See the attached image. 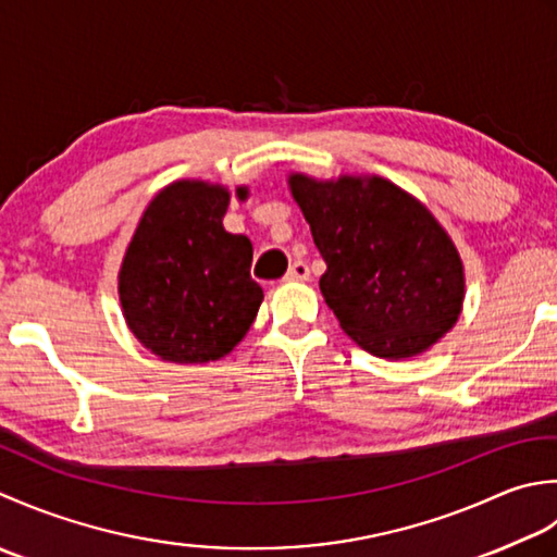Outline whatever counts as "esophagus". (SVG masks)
<instances>
[{
    "instance_id": "34e87169",
    "label": "esophagus",
    "mask_w": 557,
    "mask_h": 557,
    "mask_svg": "<svg viewBox=\"0 0 557 557\" xmlns=\"http://www.w3.org/2000/svg\"><path fill=\"white\" fill-rule=\"evenodd\" d=\"M286 281H310V267L305 262H293L286 274Z\"/></svg>"
}]
</instances>
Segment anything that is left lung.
Wrapping results in <instances>:
<instances>
[{"mask_svg":"<svg viewBox=\"0 0 557 557\" xmlns=\"http://www.w3.org/2000/svg\"><path fill=\"white\" fill-rule=\"evenodd\" d=\"M288 187L326 262L324 300L362 350L413 358L457 324L463 264L423 201L380 175L290 173Z\"/></svg>","mask_w":557,"mask_h":557,"instance_id":"left-lung-1","label":"left lung"}]
</instances>
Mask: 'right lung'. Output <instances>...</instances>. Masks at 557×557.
Returning <instances> with one entry per match:
<instances>
[{"label":"right lung","instance_id":"add662e5","mask_svg":"<svg viewBox=\"0 0 557 557\" xmlns=\"http://www.w3.org/2000/svg\"><path fill=\"white\" fill-rule=\"evenodd\" d=\"M245 201L249 189L235 187ZM231 189L177 180L146 207L124 252V322L153 356L177 366L221 360L243 342L264 300L249 276L252 243L223 228Z\"/></svg>","mask_w":557,"mask_h":557}]
</instances>
